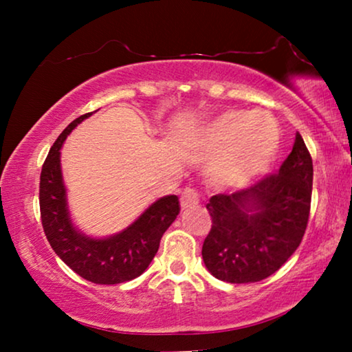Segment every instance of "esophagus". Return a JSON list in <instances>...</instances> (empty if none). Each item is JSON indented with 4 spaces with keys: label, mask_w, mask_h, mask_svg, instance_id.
I'll list each match as a JSON object with an SVG mask.
<instances>
[{
    "label": "esophagus",
    "mask_w": 352,
    "mask_h": 352,
    "mask_svg": "<svg viewBox=\"0 0 352 352\" xmlns=\"http://www.w3.org/2000/svg\"><path fill=\"white\" fill-rule=\"evenodd\" d=\"M200 204V194L199 190L192 189V187H186L181 194V208L182 210H189L194 208Z\"/></svg>",
    "instance_id": "esophagus-1"
}]
</instances>
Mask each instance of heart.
Instances as JSON below:
<instances>
[{
	"mask_svg": "<svg viewBox=\"0 0 352 352\" xmlns=\"http://www.w3.org/2000/svg\"><path fill=\"white\" fill-rule=\"evenodd\" d=\"M200 139L216 152L208 165L210 179L221 187H242L267 171L280 136L271 115L228 110L201 128Z\"/></svg>",
	"mask_w": 352,
	"mask_h": 352,
	"instance_id": "obj_1",
	"label": "heart"
}]
</instances>
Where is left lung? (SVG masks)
<instances>
[{
	"label": "left lung",
	"mask_w": 352,
	"mask_h": 352,
	"mask_svg": "<svg viewBox=\"0 0 352 352\" xmlns=\"http://www.w3.org/2000/svg\"><path fill=\"white\" fill-rule=\"evenodd\" d=\"M312 175L311 153L296 133L277 173L234 194L211 197L206 210L213 224L201 247L206 269L229 283L259 282L278 271L306 232Z\"/></svg>",
	"instance_id": "1"
}]
</instances>
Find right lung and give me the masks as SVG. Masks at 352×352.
Wrapping results in <instances>:
<instances>
[{
    "label": "right lung",
    "instance_id": "obj_1",
    "mask_svg": "<svg viewBox=\"0 0 352 352\" xmlns=\"http://www.w3.org/2000/svg\"><path fill=\"white\" fill-rule=\"evenodd\" d=\"M94 112L74 120L51 147L40 176V211L46 239L57 256L86 280L115 285L133 280L148 267L162 235L179 214V200L168 195L152 204L134 223L107 239H91L76 230L67 210L60 171V147L76 124Z\"/></svg>",
    "mask_w": 352,
    "mask_h": 352
}]
</instances>
